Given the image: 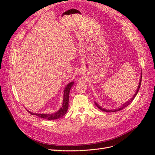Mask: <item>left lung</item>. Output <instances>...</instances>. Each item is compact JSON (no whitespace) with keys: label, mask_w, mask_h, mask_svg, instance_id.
Returning <instances> with one entry per match:
<instances>
[{"label":"left lung","mask_w":155,"mask_h":155,"mask_svg":"<svg viewBox=\"0 0 155 155\" xmlns=\"http://www.w3.org/2000/svg\"><path fill=\"white\" fill-rule=\"evenodd\" d=\"M142 72V73H141V76H140V79L139 84H138V88H137V91H136L135 94H134L133 96V97H131L129 100H128L127 101H126V102L125 103V104H124L122 105V106L118 107V109H112V110H109V109H104V108H102L100 105H98L96 102H94L95 105L97 106V108H99V109H100V110H101L102 111L107 112H117V111H119V110H121V109H123L124 108L126 107L127 106H128L129 104H130V103L133 101V100L134 99V97H136V96L137 95V94H138V91H139V89H140V85H141V81H142V72Z\"/></svg>","instance_id":"obj_1"}]
</instances>
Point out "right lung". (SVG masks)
Wrapping results in <instances>:
<instances>
[{"mask_svg": "<svg viewBox=\"0 0 155 155\" xmlns=\"http://www.w3.org/2000/svg\"><path fill=\"white\" fill-rule=\"evenodd\" d=\"M74 84V81L70 82L67 84V85L65 87L64 89V94H63V105L62 107L60 108L59 110H58L57 112H55V113H51V114H37V113H33V112L28 111L30 114L31 115H36L39 118H44L48 120H56L61 118L64 114L67 113L68 108V100H69V94L70 88L73 86Z\"/></svg>", "mask_w": 155, "mask_h": 155, "instance_id": "right-lung-1", "label": "right lung"}]
</instances>
